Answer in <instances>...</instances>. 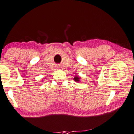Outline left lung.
<instances>
[{
  "label": "left lung",
  "instance_id": "left-lung-1",
  "mask_svg": "<svg viewBox=\"0 0 134 134\" xmlns=\"http://www.w3.org/2000/svg\"><path fill=\"white\" fill-rule=\"evenodd\" d=\"M74 80H75V81L78 82L80 81V77H79L78 76H75L74 78Z\"/></svg>",
  "mask_w": 134,
  "mask_h": 134
}]
</instances>
